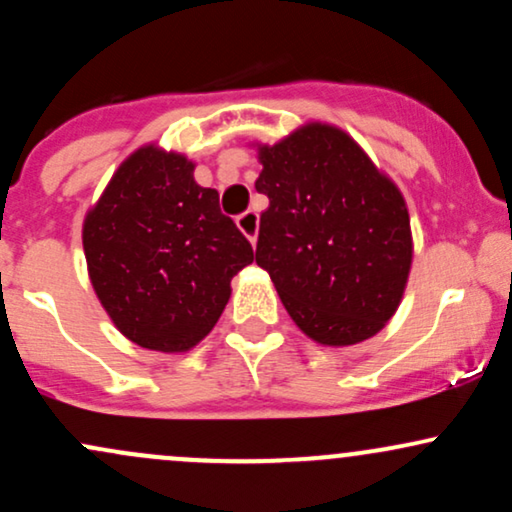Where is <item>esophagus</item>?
I'll return each mask as SVG.
<instances>
[{
  "instance_id": "1",
  "label": "esophagus",
  "mask_w": 512,
  "mask_h": 512,
  "mask_svg": "<svg viewBox=\"0 0 512 512\" xmlns=\"http://www.w3.org/2000/svg\"><path fill=\"white\" fill-rule=\"evenodd\" d=\"M236 223H238L240 231H243V236L248 238L252 245H255L257 231H260V216H257V211H252V209L243 211V214H240L236 219Z\"/></svg>"
}]
</instances>
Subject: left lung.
<instances>
[{
    "mask_svg": "<svg viewBox=\"0 0 512 512\" xmlns=\"http://www.w3.org/2000/svg\"><path fill=\"white\" fill-rule=\"evenodd\" d=\"M255 260L301 330L325 346L373 337L395 315L411 267L402 192L342 129L310 122L260 146Z\"/></svg>",
    "mask_w": 512,
    "mask_h": 512,
    "instance_id": "obj_1",
    "label": "left lung"
}]
</instances>
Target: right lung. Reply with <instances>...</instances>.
I'll return each mask as SVG.
<instances>
[{"label": "right lung", "mask_w": 512, "mask_h": 512, "mask_svg": "<svg viewBox=\"0 0 512 512\" xmlns=\"http://www.w3.org/2000/svg\"><path fill=\"white\" fill-rule=\"evenodd\" d=\"M192 173L185 156L142 146L84 221L88 276L105 313L134 344L163 354L207 337L231 279L255 260L250 240L221 214L219 192Z\"/></svg>", "instance_id": "right-lung-1"}]
</instances>
